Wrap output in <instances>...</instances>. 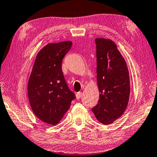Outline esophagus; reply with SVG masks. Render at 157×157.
<instances>
[{
  "label": "esophagus",
  "mask_w": 157,
  "mask_h": 157,
  "mask_svg": "<svg viewBox=\"0 0 157 157\" xmlns=\"http://www.w3.org/2000/svg\"><path fill=\"white\" fill-rule=\"evenodd\" d=\"M76 96V98H77V99H79V98H80L82 96V92H77Z\"/></svg>",
  "instance_id": "1"
}]
</instances>
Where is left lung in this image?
<instances>
[{"instance_id":"8db88e82","label":"left lung","mask_w":157,"mask_h":157,"mask_svg":"<svg viewBox=\"0 0 157 157\" xmlns=\"http://www.w3.org/2000/svg\"><path fill=\"white\" fill-rule=\"evenodd\" d=\"M95 43L100 95L92 112L98 121L108 125L121 117L127 108L130 76L125 60L113 41L100 38H96Z\"/></svg>"}]
</instances>
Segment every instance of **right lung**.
Here are the masks:
<instances>
[{"label":"right lung","instance_id":"1","mask_svg":"<svg viewBox=\"0 0 157 157\" xmlns=\"http://www.w3.org/2000/svg\"><path fill=\"white\" fill-rule=\"evenodd\" d=\"M71 45L70 40L45 45L36 57L29 78L27 94L32 111L50 125L60 121L76 98L62 71L63 59Z\"/></svg>","mask_w":157,"mask_h":157}]
</instances>
